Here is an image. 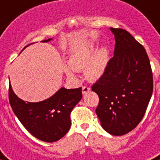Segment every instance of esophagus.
Wrapping results in <instances>:
<instances>
[{
	"label": "esophagus",
	"instance_id": "34e87169",
	"mask_svg": "<svg viewBox=\"0 0 160 160\" xmlns=\"http://www.w3.org/2000/svg\"><path fill=\"white\" fill-rule=\"evenodd\" d=\"M90 90H91V88H90L89 86H86V85L83 86V88H82V92H83V94L87 93L88 92H90Z\"/></svg>",
	"mask_w": 160,
	"mask_h": 160
}]
</instances>
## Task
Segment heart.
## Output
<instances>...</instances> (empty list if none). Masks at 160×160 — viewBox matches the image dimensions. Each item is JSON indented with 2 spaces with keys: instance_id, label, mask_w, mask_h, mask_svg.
<instances>
[{
  "instance_id": "heart-1",
  "label": "heart",
  "mask_w": 160,
  "mask_h": 160,
  "mask_svg": "<svg viewBox=\"0 0 160 160\" xmlns=\"http://www.w3.org/2000/svg\"><path fill=\"white\" fill-rule=\"evenodd\" d=\"M108 62V52L107 48L102 47L96 52L95 44L89 42L73 52L68 58V66L73 70L66 68V72L68 76L74 77V70L79 71L85 68V75L88 79L98 80L105 73Z\"/></svg>"
}]
</instances>
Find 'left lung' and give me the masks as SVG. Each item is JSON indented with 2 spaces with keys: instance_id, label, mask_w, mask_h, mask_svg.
<instances>
[{
  "instance_id": "8db88e82",
  "label": "left lung",
  "mask_w": 160,
  "mask_h": 160,
  "mask_svg": "<svg viewBox=\"0 0 160 160\" xmlns=\"http://www.w3.org/2000/svg\"><path fill=\"white\" fill-rule=\"evenodd\" d=\"M110 30L116 41L114 57L92 90L100 99L95 111L102 128L119 136L142 119L152 95L153 77L144 47L124 29Z\"/></svg>"
}]
</instances>
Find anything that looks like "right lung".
Returning a JSON list of instances; mask_svg holds the SVG:
<instances>
[{
  "label": "right lung",
  "mask_w": 160,
  "mask_h": 160,
  "mask_svg": "<svg viewBox=\"0 0 160 160\" xmlns=\"http://www.w3.org/2000/svg\"><path fill=\"white\" fill-rule=\"evenodd\" d=\"M81 99L82 87H62L42 102H24L14 93L10 84L9 87V104L17 118L33 136L46 142L58 141L68 132L71 111Z\"/></svg>",
  "instance_id": "right-lung-1"
}]
</instances>
